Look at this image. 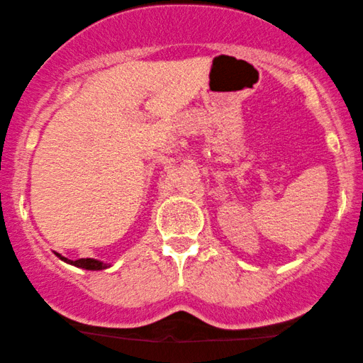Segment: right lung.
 Here are the masks:
<instances>
[{"mask_svg":"<svg viewBox=\"0 0 363 363\" xmlns=\"http://www.w3.org/2000/svg\"><path fill=\"white\" fill-rule=\"evenodd\" d=\"M61 260L69 263V265H74V267H79V268H84V270H105L106 267H110L108 263H103L100 260H95V258H79V260H68V258L61 257L60 253H56Z\"/></svg>","mask_w":363,"mask_h":363,"instance_id":"obj_1","label":"right lung"}]
</instances>
